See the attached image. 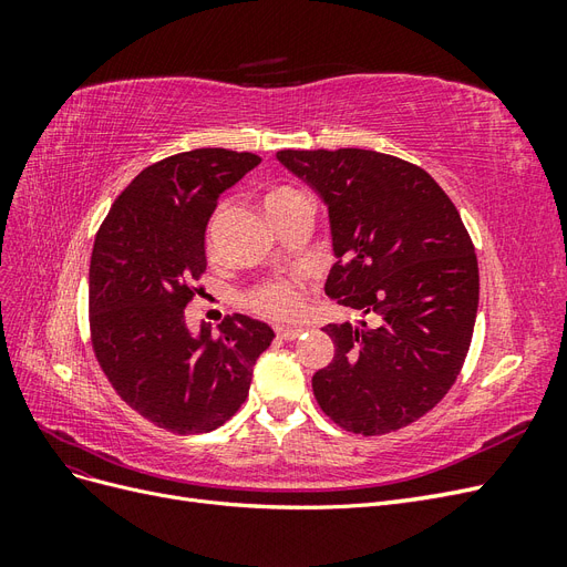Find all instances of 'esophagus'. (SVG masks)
<instances>
[{"label":"esophagus","mask_w":567,"mask_h":567,"mask_svg":"<svg viewBox=\"0 0 567 567\" xmlns=\"http://www.w3.org/2000/svg\"><path fill=\"white\" fill-rule=\"evenodd\" d=\"M302 333L300 326H277V336L281 340H296Z\"/></svg>","instance_id":"1"}]
</instances>
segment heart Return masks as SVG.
<instances>
[{"label":"heart","instance_id":"b5f03b06","mask_svg":"<svg viewBox=\"0 0 567 567\" xmlns=\"http://www.w3.org/2000/svg\"><path fill=\"white\" fill-rule=\"evenodd\" d=\"M300 198H305V194H300L293 186L271 188V192L265 196L267 213L269 215L279 213L281 208H286V205L296 203ZM250 305L255 307V310H260L271 317H281V319L296 317L302 310V284L298 279L269 281L257 290H252Z\"/></svg>","mask_w":567,"mask_h":567}]
</instances>
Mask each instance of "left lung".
<instances>
[{
  "instance_id": "left-lung-1",
  "label": "left lung",
  "mask_w": 567,
  "mask_h": 567,
  "mask_svg": "<svg viewBox=\"0 0 567 567\" xmlns=\"http://www.w3.org/2000/svg\"><path fill=\"white\" fill-rule=\"evenodd\" d=\"M329 210L336 265L326 296L362 312L323 326L333 362L312 375L326 416L357 435L421 419L471 348L477 257L450 196L425 169L379 151H279Z\"/></svg>"
}]
</instances>
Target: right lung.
<instances>
[{"instance_id": "1", "label": "right lung", "mask_w": 567, "mask_h": 567, "mask_svg": "<svg viewBox=\"0 0 567 567\" xmlns=\"http://www.w3.org/2000/svg\"><path fill=\"white\" fill-rule=\"evenodd\" d=\"M260 158L194 148L142 169L101 225L90 262V323L101 369L134 411L179 435L210 433L248 398L274 340L265 321L227 317L198 331L184 307L208 267L205 227L219 196Z\"/></svg>"}]
</instances>
